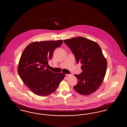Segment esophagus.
<instances>
[{
  "label": "esophagus",
  "instance_id": "obj_1",
  "mask_svg": "<svg viewBox=\"0 0 127 127\" xmlns=\"http://www.w3.org/2000/svg\"><path fill=\"white\" fill-rule=\"evenodd\" d=\"M70 75H71V74H66V76H70Z\"/></svg>",
  "mask_w": 127,
  "mask_h": 127
}]
</instances>
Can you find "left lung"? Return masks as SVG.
I'll return each mask as SVG.
<instances>
[{
  "mask_svg": "<svg viewBox=\"0 0 127 127\" xmlns=\"http://www.w3.org/2000/svg\"><path fill=\"white\" fill-rule=\"evenodd\" d=\"M64 42L71 50L77 62L82 64L83 72L74 75L78 83L74 90L83 95L95 92L103 82L107 67L100 47L97 43L81 36L67 39Z\"/></svg>",
  "mask_w": 127,
  "mask_h": 127,
  "instance_id": "left-lung-1",
  "label": "left lung"
}]
</instances>
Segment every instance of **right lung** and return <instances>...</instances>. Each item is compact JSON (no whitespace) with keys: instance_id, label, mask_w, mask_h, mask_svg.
Returning a JSON list of instances; mask_svg holds the SVG:
<instances>
[{"instance_id":"1","label":"right lung","mask_w":127,"mask_h":127,"mask_svg":"<svg viewBox=\"0 0 127 127\" xmlns=\"http://www.w3.org/2000/svg\"><path fill=\"white\" fill-rule=\"evenodd\" d=\"M62 40L34 42L23 51L18 71L22 81L34 94L46 96L54 92L65 74L54 73L47 68L55 49L62 45Z\"/></svg>"}]
</instances>
